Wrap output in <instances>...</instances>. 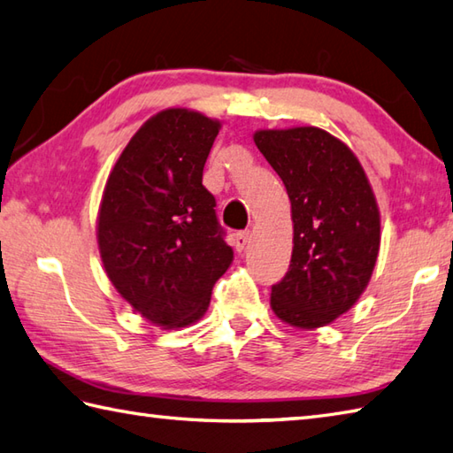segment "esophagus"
<instances>
[{"mask_svg": "<svg viewBox=\"0 0 453 453\" xmlns=\"http://www.w3.org/2000/svg\"><path fill=\"white\" fill-rule=\"evenodd\" d=\"M249 239H251V234H249L247 229H245V232L235 234V249H237V251H243V249L249 245Z\"/></svg>", "mask_w": 453, "mask_h": 453, "instance_id": "1", "label": "esophagus"}]
</instances>
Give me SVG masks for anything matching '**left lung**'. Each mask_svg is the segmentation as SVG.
<instances>
[{
  "instance_id": "obj_1",
  "label": "left lung",
  "mask_w": 453,
  "mask_h": 453,
  "mask_svg": "<svg viewBox=\"0 0 453 453\" xmlns=\"http://www.w3.org/2000/svg\"><path fill=\"white\" fill-rule=\"evenodd\" d=\"M255 143L292 202L290 268L273 286L282 321L315 329L349 311L368 286L380 251V211L354 153L313 127L261 130Z\"/></svg>"
}]
</instances>
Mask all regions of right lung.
I'll use <instances>...</instances> for the list:
<instances>
[{
	"label": "right lung",
	"instance_id": "right-lung-1",
	"mask_svg": "<svg viewBox=\"0 0 453 453\" xmlns=\"http://www.w3.org/2000/svg\"><path fill=\"white\" fill-rule=\"evenodd\" d=\"M219 122L167 109L134 134L103 192L97 239L104 271L148 321L185 326L208 310L234 261L216 198L202 185Z\"/></svg>",
	"mask_w": 453,
	"mask_h": 453
}]
</instances>
